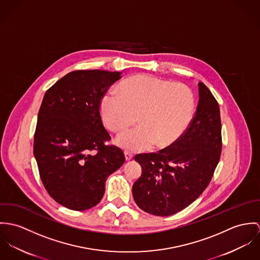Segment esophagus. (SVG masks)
I'll return each mask as SVG.
<instances>
[{
    "label": "esophagus",
    "instance_id": "34e87169",
    "mask_svg": "<svg viewBox=\"0 0 260 260\" xmlns=\"http://www.w3.org/2000/svg\"><path fill=\"white\" fill-rule=\"evenodd\" d=\"M124 156H125V160H131V159H133V157H134L133 153H131V152H128V151H124Z\"/></svg>",
    "mask_w": 260,
    "mask_h": 260
}]
</instances>
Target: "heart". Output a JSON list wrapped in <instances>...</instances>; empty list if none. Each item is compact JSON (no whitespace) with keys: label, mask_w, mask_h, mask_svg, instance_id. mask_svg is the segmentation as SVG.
Wrapping results in <instances>:
<instances>
[{"label":"heart","mask_w":260,"mask_h":260,"mask_svg":"<svg viewBox=\"0 0 260 260\" xmlns=\"http://www.w3.org/2000/svg\"><path fill=\"white\" fill-rule=\"evenodd\" d=\"M118 93L107 91L100 102V113L113 132L141 124L117 135L116 144L126 150L143 151L152 145L173 144L190 122L194 99L191 90L150 75L131 77L119 84Z\"/></svg>","instance_id":"obj_1"}]
</instances>
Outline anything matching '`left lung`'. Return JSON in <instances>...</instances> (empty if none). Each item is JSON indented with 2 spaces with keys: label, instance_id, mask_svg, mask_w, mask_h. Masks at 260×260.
Here are the masks:
<instances>
[{
  "label": "left lung",
  "instance_id": "8db88e82",
  "mask_svg": "<svg viewBox=\"0 0 260 260\" xmlns=\"http://www.w3.org/2000/svg\"><path fill=\"white\" fill-rule=\"evenodd\" d=\"M199 105L186 131L157 153L137 154L143 170L133 197L145 212L169 216L194 202L209 184L221 153L219 107L203 83Z\"/></svg>",
  "mask_w": 260,
  "mask_h": 260
}]
</instances>
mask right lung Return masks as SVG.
<instances>
[{
    "instance_id": "1",
    "label": "right lung",
    "mask_w": 260,
    "mask_h": 260,
    "mask_svg": "<svg viewBox=\"0 0 260 260\" xmlns=\"http://www.w3.org/2000/svg\"><path fill=\"white\" fill-rule=\"evenodd\" d=\"M120 72L74 71L43 99L34 139V155L49 194L73 210H86L104 197L108 176L124 162L100 115V102ZM95 151V153L93 151Z\"/></svg>"
}]
</instances>
